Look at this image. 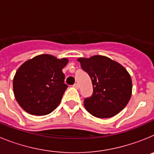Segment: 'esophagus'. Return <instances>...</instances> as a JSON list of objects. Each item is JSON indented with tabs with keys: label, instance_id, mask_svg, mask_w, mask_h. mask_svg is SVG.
Listing matches in <instances>:
<instances>
[{
	"label": "esophagus",
	"instance_id": "obj_1",
	"mask_svg": "<svg viewBox=\"0 0 154 154\" xmlns=\"http://www.w3.org/2000/svg\"><path fill=\"white\" fill-rule=\"evenodd\" d=\"M73 87H74V88H75V89H78L79 88V85L78 83H75L74 85H73Z\"/></svg>",
	"mask_w": 154,
	"mask_h": 154
}]
</instances>
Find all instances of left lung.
I'll use <instances>...</instances> for the list:
<instances>
[{"label":"left lung","instance_id":"1","mask_svg":"<svg viewBox=\"0 0 154 154\" xmlns=\"http://www.w3.org/2000/svg\"><path fill=\"white\" fill-rule=\"evenodd\" d=\"M90 77L93 92L84 99L88 112L98 118H109L119 113L131 97L132 80L120 64L102 55L78 59Z\"/></svg>","mask_w":154,"mask_h":154}]
</instances>
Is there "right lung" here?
<instances>
[{
	"mask_svg": "<svg viewBox=\"0 0 154 154\" xmlns=\"http://www.w3.org/2000/svg\"><path fill=\"white\" fill-rule=\"evenodd\" d=\"M67 58L40 55L24 62L14 77L13 89L18 104L35 116L49 114L58 106L68 88L62 69Z\"/></svg>",
	"mask_w": 154,
	"mask_h": 154,
	"instance_id": "add662e5",
	"label": "right lung"
}]
</instances>
